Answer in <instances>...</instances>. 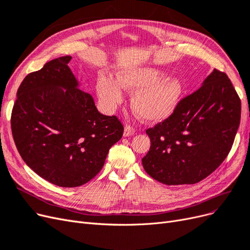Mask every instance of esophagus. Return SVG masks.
<instances>
[{
	"label": "esophagus",
	"instance_id": "obj_1",
	"mask_svg": "<svg viewBox=\"0 0 250 250\" xmlns=\"http://www.w3.org/2000/svg\"><path fill=\"white\" fill-rule=\"evenodd\" d=\"M135 133V128L131 125H126L125 126V131H124V135L126 136H132Z\"/></svg>",
	"mask_w": 250,
	"mask_h": 250
}]
</instances>
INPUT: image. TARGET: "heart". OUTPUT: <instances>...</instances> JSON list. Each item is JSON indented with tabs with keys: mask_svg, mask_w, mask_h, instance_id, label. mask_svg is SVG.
Returning a JSON list of instances; mask_svg holds the SVG:
<instances>
[{
	"mask_svg": "<svg viewBox=\"0 0 250 250\" xmlns=\"http://www.w3.org/2000/svg\"><path fill=\"white\" fill-rule=\"evenodd\" d=\"M164 77V72L157 68H128L120 72L117 81L100 76L96 89L107 111L114 110L123 102V88L135 91L132 96L134 111L146 122L158 123L173 113L183 93V84L178 78Z\"/></svg>",
	"mask_w": 250,
	"mask_h": 250,
	"instance_id": "obj_1",
	"label": "heart"
}]
</instances>
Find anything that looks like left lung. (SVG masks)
Masks as SVG:
<instances>
[{"instance_id":"8db88e82","label":"left lung","mask_w":250,"mask_h":250,"mask_svg":"<svg viewBox=\"0 0 250 250\" xmlns=\"http://www.w3.org/2000/svg\"><path fill=\"white\" fill-rule=\"evenodd\" d=\"M241 119V100L223 71L214 69L173 113L148 127L146 171L166 185H192L220 166L231 149Z\"/></svg>"}]
</instances>
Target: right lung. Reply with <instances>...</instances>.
Masks as SVG:
<instances>
[{
    "label": "right lung",
    "instance_id": "obj_1",
    "mask_svg": "<svg viewBox=\"0 0 250 250\" xmlns=\"http://www.w3.org/2000/svg\"><path fill=\"white\" fill-rule=\"evenodd\" d=\"M70 59L62 56L30 72L19 87L11 113L13 139L22 160L42 179L65 188L93 179L124 134L116 115L100 113L92 96L78 89L67 65Z\"/></svg>",
    "mask_w": 250,
    "mask_h": 250
}]
</instances>
